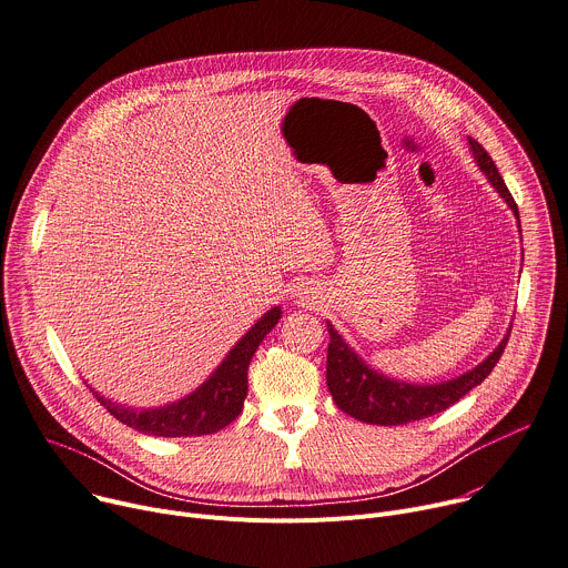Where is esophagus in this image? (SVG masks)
<instances>
[{
    "mask_svg": "<svg viewBox=\"0 0 568 568\" xmlns=\"http://www.w3.org/2000/svg\"><path fill=\"white\" fill-rule=\"evenodd\" d=\"M323 300V291L318 284L313 282H302L293 288V302H297L300 306H313Z\"/></svg>",
    "mask_w": 568,
    "mask_h": 568,
    "instance_id": "1",
    "label": "esophagus"
}]
</instances>
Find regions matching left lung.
Here are the masks:
<instances>
[{
    "instance_id": "left-lung-1",
    "label": "left lung",
    "mask_w": 568,
    "mask_h": 568,
    "mask_svg": "<svg viewBox=\"0 0 568 568\" xmlns=\"http://www.w3.org/2000/svg\"><path fill=\"white\" fill-rule=\"evenodd\" d=\"M469 151L480 166V171L487 175L489 184L496 189V194L508 203V207L515 212L519 221V210L508 192L506 182H503L494 160L487 155V151L471 138ZM521 232V223H519ZM329 332V347H327V386L336 402V406L352 415L354 419H361L365 424H379V426H399L415 419L430 417L435 413L447 410L452 404H456L460 397H465L471 388L480 386L485 376L494 369L498 363L503 349L508 345V334L489 352L485 361H480L476 367L467 369L465 374L456 376L449 382L439 384H408L399 379H390V376L382 374L379 369L369 367L347 343L345 338L334 329V325L327 321Z\"/></svg>"
}]
</instances>
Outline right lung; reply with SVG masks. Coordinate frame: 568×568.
Instances as JSON below:
<instances>
[{
	"label": "right lung",
	"instance_id": "right-lung-1",
	"mask_svg": "<svg viewBox=\"0 0 568 568\" xmlns=\"http://www.w3.org/2000/svg\"><path fill=\"white\" fill-rule=\"evenodd\" d=\"M282 318V306L268 308L264 316L252 325L239 343L225 354L219 367L207 379L178 402L155 408H133L99 395L92 386V395L101 406L125 426L144 435L158 437H194L210 435L234 422L243 408L247 395V365L257 347L271 334Z\"/></svg>",
	"mask_w": 568,
	"mask_h": 568
}]
</instances>
